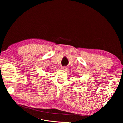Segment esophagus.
I'll use <instances>...</instances> for the list:
<instances>
[{
    "label": "esophagus",
    "mask_w": 123,
    "mask_h": 123,
    "mask_svg": "<svg viewBox=\"0 0 123 123\" xmlns=\"http://www.w3.org/2000/svg\"><path fill=\"white\" fill-rule=\"evenodd\" d=\"M61 69H62V70H67V67H65V66H63V67H62Z\"/></svg>",
    "instance_id": "1"
}]
</instances>
